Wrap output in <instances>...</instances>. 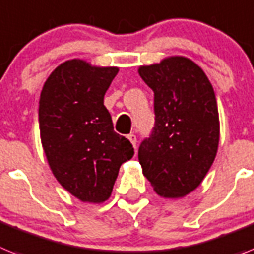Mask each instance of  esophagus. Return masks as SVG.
Segmentation results:
<instances>
[{
  "label": "esophagus",
  "instance_id": "34e87169",
  "mask_svg": "<svg viewBox=\"0 0 254 254\" xmlns=\"http://www.w3.org/2000/svg\"><path fill=\"white\" fill-rule=\"evenodd\" d=\"M127 137H128L129 141L132 142V145H133V146H135V148H136V141H137V139H136V135H135V133H129V135L127 136Z\"/></svg>",
  "mask_w": 254,
  "mask_h": 254
}]
</instances>
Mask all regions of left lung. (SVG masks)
Here are the masks:
<instances>
[{
    "label": "left lung",
    "mask_w": 254,
    "mask_h": 254,
    "mask_svg": "<svg viewBox=\"0 0 254 254\" xmlns=\"http://www.w3.org/2000/svg\"><path fill=\"white\" fill-rule=\"evenodd\" d=\"M154 93V127L139 146L142 173L163 197H183L200 186L214 162L219 115L205 72L184 57L142 66Z\"/></svg>",
    "instance_id": "left-lung-1"
}]
</instances>
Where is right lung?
Instances as JSON below:
<instances>
[{
  "instance_id": "add662e5",
  "label": "right lung",
  "mask_w": 254,
  "mask_h": 254,
  "mask_svg": "<svg viewBox=\"0 0 254 254\" xmlns=\"http://www.w3.org/2000/svg\"><path fill=\"white\" fill-rule=\"evenodd\" d=\"M117 74V67L67 61L50 74L40 94V136L50 169L84 202L108 200L119 167L135 153L131 141L114 131L104 105Z\"/></svg>"
}]
</instances>
